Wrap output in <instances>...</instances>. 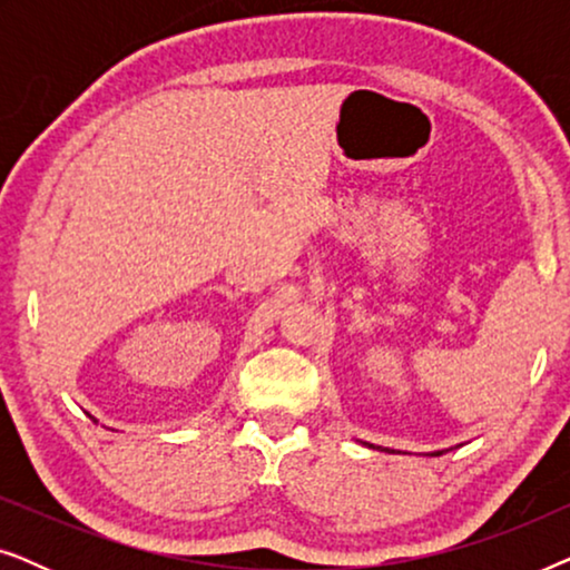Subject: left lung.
Instances as JSON below:
<instances>
[{"label":"left lung","mask_w":570,"mask_h":570,"mask_svg":"<svg viewBox=\"0 0 570 570\" xmlns=\"http://www.w3.org/2000/svg\"><path fill=\"white\" fill-rule=\"evenodd\" d=\"M439 454H443V451H435V456H439Z\"/></svg>","instance_id":"left-lung-1"}]
</instances>
